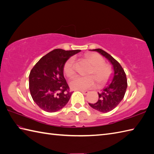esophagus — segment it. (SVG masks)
Listing matches in <instances>:
<instances>
[{
    "instance_id": "34e87169",
    "label": "esophagus",
    "mask_w": 154,
    "mask_h": 154,
    "mask_svg": "<svg viewBox=\"0 0 154 154\" xmlns=\"http://www.w3.org/2000/svg\"><path fill=\"white\" fill-rule=\"evenodd\" d=\"M80 91H81V93H82L83 94H85V95H86V94H87L88 93H89V91H83V90H80Z\"/></svg>"
}]
</instances>
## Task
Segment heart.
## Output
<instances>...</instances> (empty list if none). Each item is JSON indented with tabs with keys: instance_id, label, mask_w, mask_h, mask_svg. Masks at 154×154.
<instances>
[{
	"instance_id": "obj_1",
	"label": "heart",
	"mask_w": 154,
	"mask_h": 154,
	"mask_svg": "<svg viewBox=\"0 0 154 154\" xmlns=\"http://www.w3.org/2000/svg\"><path fill=\"white\" fill-rule=\"evenodd\" d=\"M85 57L93 65L90 69L89 76H76L70 81L71 89L74 90H85L90 89L95 85V79L99 85L105 84L112 75V69L104 63V59L97 54H87ZM64 73L67 77H72L75 73V57H71L65 62L63 67ZM95 78H94V77Z\"/></svg>"
}]
</instances>
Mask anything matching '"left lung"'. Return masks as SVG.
<instances>
[{
  "mask_svg": "<svg viewBox=\"0 0 154 154\" xmlns=\"http://www.w3.org/2000/svg\"><path fill=\"white\" fill-rule=\"evenodd\" d=\"M91 51H97L106 58L112 65L114 73L111 82L109 83L99 94V99L95 103H89V105L99 112L105 113L116 108L122 101L127 88V79L125 72L120 64L110 54L101 49H94Z\"/></svg>",
  "mask_w": 154,
  "mask_h": 154,
  "instance_id": "obj_1",
  "label": "left lung"
}]
</instances>
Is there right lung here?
<instances>
[{"label": "right lung", "mask_w": 154, "mask_h": 154, "mask_svg": "<svg viewBox=\"0 0 154 154\" xmlns=\"http://www.w3.org/2000/svg\"><path fill=\"white\" fill-rule=\"evenodd\" d=\"M80 50L65 51L55 49L39 60L29 75V89L35 103L45 112L61 110L73 92L63 75V67L69 58Z\"/></svg>", "instance_id": "1"}]
</instances>
